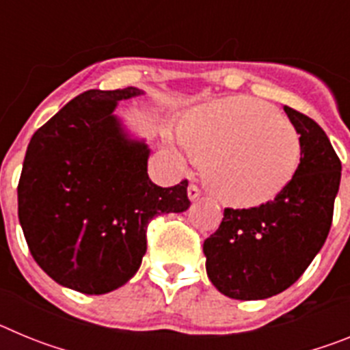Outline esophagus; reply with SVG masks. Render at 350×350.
<instances>
[{
  "label": "esophagus",
  "mask_w": 350,
  "mask_h": 350,
  "mask_svg": "<svg viewBox=\"0 0 350 350\" xmlns=\"http://www.w3.org/2000/svg\"><path fill=\"white\" fill-rule=\"evenodd\" d=\"M202 196V189H200V187H198V185H189V187H187V198H189L191 202H196L198 198Z\"/></svg>",
  "instance_id": "esophagus-1"
}]
</instances>
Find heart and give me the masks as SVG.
<instances>
[{
    "label": "heart",
    "instance_id": "1",
    "mask_svg": "<svg viewBox=\"0 0 350 350\" xmlns=\"http://www.w3.org/2000/svg\"><path fill=\"white\" fill-rule=\"evenodd\" d=\"M180 165L206 156L205 178L221 202L258 206L293 180L301 157L296 128L273 107L252 98H226L203 105L165 133Z\"/></svg>",
    "mask_w": 350,
    "mask_h": 350
}]
</instances>
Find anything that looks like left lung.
Returning <instances> with one entry per match:
<instances>
[{"label":"left lung","mask_w":350,"mask_h":350,"mask_svg":"<svg viewBox=\"0 0 350 350\" xmlns=\"http://www.w3.org/2000/svg\"><path fill=\"white\" fill-rule=\"evenodd\" d=\"M301 142L295 177L275 200L226 208L203 243L206 275L233 299H265L293 286L326 242L342 163L315 120L284 107Z\"/></svg>","instance_id":"obj_1"}]
</instances>
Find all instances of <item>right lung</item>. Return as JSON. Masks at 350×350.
<instances>
[{
    "mask_svg": "<svg viewBox=\"0 0 350 350\" xmlns=\"http://www.w3.org/2000/svg\"><path fill=\"white\" fill-rule=\"evenodd\" d=\"M137 88L91 89L33 135L18 180V221L31 256L61 286L105 295L124 286L147 250V224L189 208L187 180L148 178L147 142L116 116Z\"/></svg>",
    "mask_w": 350,
    "mask_h": 350,
    "instance_id": "obj_1",
    "label": "right lung"
}]
</instances>
